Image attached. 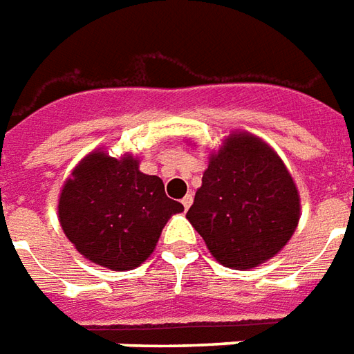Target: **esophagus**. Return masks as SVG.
I'll return each instance as SVG.
<instances>
[{
	"label": "esophagus",
	"mask_w": 354,
	"mask_h": 354,
	"mask_svg": "<svg viewBox=\"0 0 354 354\" xmlns=\"http://www.w3.org/2000/svg\"><path fill=\"white\" fill-rule=\"evenodd\" d=\"M192 203H193V193H187L184 199H182V205H184L185 210L192 207Z\"/></svg>",
	"instance_id": "esophagus-1"
}]
</instances>
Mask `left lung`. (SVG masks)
Listing matches in <instances>:
<instances>
[{"instance_id": "8db88e82", "label": "left lung", "mask_w": 354, "mask_h": 354, "mask_svg": "<svg viewBox=\"0 0 354 354\" xmlns=\"http://www.w3.org/2000/svg\"><path fill=\"white\" fill-rule=\"evenodd\" d=\"M299 214L296 182L277 151L260 136L235 131L210 151L185 218L216 261L243 271L281 252Z\"/></svg>"}]
</instances>
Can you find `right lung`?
Segmentation results:
<instances>
[{
    "instance_id": "1",
    "label": "right lung",
    "mask_w": 354,
    "mask_h": 354,
    "mask_svg": "<svg viewBox=\"0 0 354 354\" xmlns=\"http://www.w3.org/2000/svg\"><path fill=\"white\" fill-rule=\"evenodd\" d=\"M184 207L165 195L159 176L140 170V157L85 155L66 178L58 222L75 250L96 266L131 271L151 256L170 216Z\"/></svg>"
}]
</instances>
